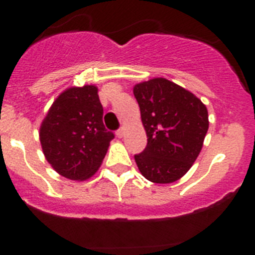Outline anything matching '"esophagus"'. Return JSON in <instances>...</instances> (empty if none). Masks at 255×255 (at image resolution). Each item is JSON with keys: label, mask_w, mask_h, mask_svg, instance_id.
Masks as SVG:
<instances>
[{"label": "esophagus", "mask_w": 255, "mask_h": 255, "mask_svg": "<svg viewBox=\"0 0 255 255\" xmlns=\"http://www.w3.org/2000/svg\"><path fill=\"white\" fill-rule=\"evenodd\" d=\"M124 134H125V129H124V128H120V129H119V130H117V131H116L117 138H123Z\"/></svg>", "instance_id": "1"}]
</instances>
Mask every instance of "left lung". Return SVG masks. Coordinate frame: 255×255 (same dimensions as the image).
<instances>
[{
  "mask_svg": "<svg viewBox=\"0 0 255 255\" xmlns=\"http://www.w3.org/2000/svg\"><path fill=\"white\" fill-rule=\"evenodd\" d=\"M147 132L145 149L134 158L140 173L157 184H170L190 170L208 131V111L199 98L164 78L134 87Z\"/></svg>",
  "mask_w": 255,
  "mask_h": 255,
  "instance_id": "left-lung-1",
  "label": "left lung"
}]
</instances>
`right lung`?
Instances as JSON below:
<instances>
[{"instance_id":"right-lung-1","label":"right lung","mask_w":255,"mask_h":255,"mask_svg":"<svg viewBox=\"0 0 255 255\" xmlns=\"http://www.w3.org/2000/svg\"><path fill=\"white\" fill-rule=\"evenodd\" d=\"M96 85L73 87L60 94L39 129L44 157L61 176L87 180L100 168L115 138L103 125Z\"/></svg>"}]
</instances>
